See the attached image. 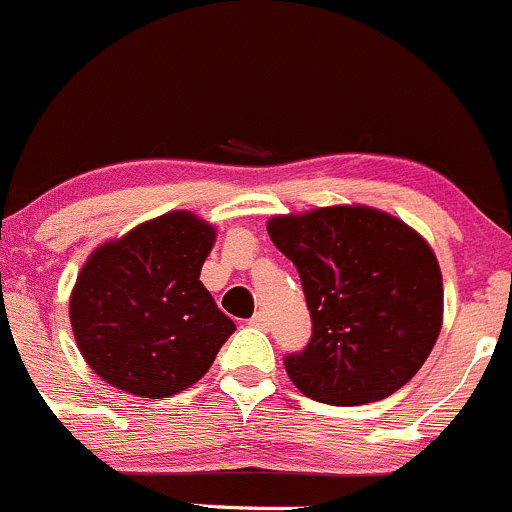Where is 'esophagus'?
Returning <instances> with one entry per match:
<instances>
[{
    "label": "esophagus",
    "mask_w": 512,
    "mask_h": 512,
    "mask_svg": "<svg viewBox=\"0 0 512 512\" xmlns=\"http://www.w3.org/2000/svg\"><path fill=\"white\" fill-rule=\"evenodd\" d=\"M251 326H256V328H263V331H266L268 328V316L263 311H256L254 316H251Z\"/></svg>",
    "instance_id": "1"
}]
</instances>
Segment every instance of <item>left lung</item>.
Here are the masks:
<instances>
[{"label": "left lung", "mask_w": 512, "mask_h": 512, "mask_svg": "<svg viewBox=\"0 0 512 512\" xmlns=\"http://www.w3.org/2000/svg\"><path fill=\"white\" fill-rule=\"evenodd\" d=\"M268 236L296 266L311 311V341L283 358L293 386L328 406L406 386L443 321V278L426 241L368 206L273 216Z\"/></svg>", "instance_id": "left-lung-1"}]
</instances>
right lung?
<instances>
[{"label":"right lung","mask_w":512,"mask_h":512,"mask_svg":"<svg viewBox=\"0 0 512 512\" xmlns=\"http://www.w3.org/2000/svg\"><path fill=\"white\" fill-rule=\"evenodd\" d=\"M214 229L171 211L99 246L74 286L69 316L96 376L141 398H169L211 368L234 321L199 281Z\"/></svg>","instance_id":"1"}]
</instances>
